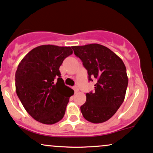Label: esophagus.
<instances>
[{
  "label": "esophagus",
  "instance_id": "1",
  "mask_svg": "<svg viewBox=\"0 0 153 153\" xmlns=\"http://www.w3.org/2000/svg\"><path fill=\"white\" fill-rule=\"evenodd\" d=\"M74 90V92L75 93H77V92H79V87H77V86H74V87H73Z\"/></svg>",
  "mask_w": 153,
  "mask_h": 153
}]
</instances>
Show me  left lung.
I'll return each mask as SVG.
<instances>
[{
  "instance_id": "obj_1",
  "label": "left lung",
  "mask_w": 153,
  "mask_h": 153,
  "mask_svg": "<svg viewBox=\"0 0 153 153\" xmlns=\"http://www.w3.org/2000/svg\"><path fill=\"white\" fill-rule=\"evenodd\" d=\"M72 49L87 70L89 80L97 79L95 92L86 94L87 100L80 107L82 114L91 123H103L124 100L128 81L126 66L117 55L102 45L73 46Z\"/></svg>"
}]
</instances>
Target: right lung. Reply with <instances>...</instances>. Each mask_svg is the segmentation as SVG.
Instances as JSON below:
<instances>
[{"label":"right lung","instance_id":"1","mask_svg":"<svg viewBox=\"0 0 153 153\" xmlns=\"http://www.w3.org/2000/svg\"><path fill=\"white\" fill-rule=\"evenodd\" d=\"M73 53L71 47L40 45L30 51L15 74L16 92L27 112L44 124L62 119L74 92L65 85L59 68Z\"/></svg>","mask_w":153,"mask_h":153}]
</instances>
